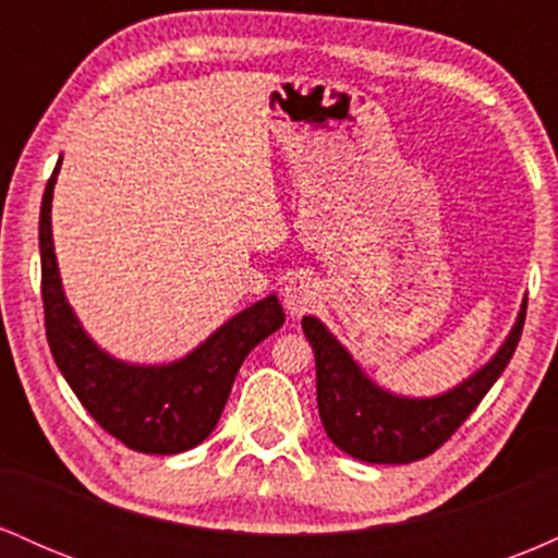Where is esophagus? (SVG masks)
Instances as JSON below:
<instances>
[{"mask_svg":"<svg viewBox=\"0 0 558 558\" xmlns=\"http://www.w3.org/2000/svg\"><path fill=\"white\" fill-rule=\"evenodd\" d=\"M319 301V283L310 275L299 272L288 278V283L283 288V304L288 310V315L301 317L312 310Z\"/></svg>","mask_w":558,"mask_h":558,"instance_id":"1","label":"esophagus"}]
</instances>
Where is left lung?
Segmentation results:
<instances>
[{
  "label": "left lung",
  "instance_id": "1",
  "mask_svg": "<svg viewBox=\"0 0 558 558\" xmlns=\"http://www.w3.org/2000/svg\"><path fill=\"white\" fill-rule=\"evenodd\" d=\"M527 301L496 356L457 388L433 399H407L375 386L317 317L301 319L315 349L317 407L325 433L349 457L369 464H409L430 457L475 412L520 343Z\"/></svg>",
  "mask_w": 558,
  "mask_h": 558
}]
</instances>
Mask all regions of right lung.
<instances>
[{
  "label": "right lung",
  "instance_id": "1",
  "mask_svg": "<svg viewBox=\"0 0 558 558\" xmlns=\"http://www.w3.org/2000/svg\"><path fill=\"white\" fill-rule=\"evenodd\" d=\"M60 162L44 189L38 217L44 325L57 367L88 414L120 444L159 457L189 451L215 430L248 351L286 323L283 306L275 293L246 306L172 364L141 367L114 360L86 336L62 291L52 241Z\"/></svg>",
  "mask_w": 558,
  "mask_h": 558
}]
</instances>
